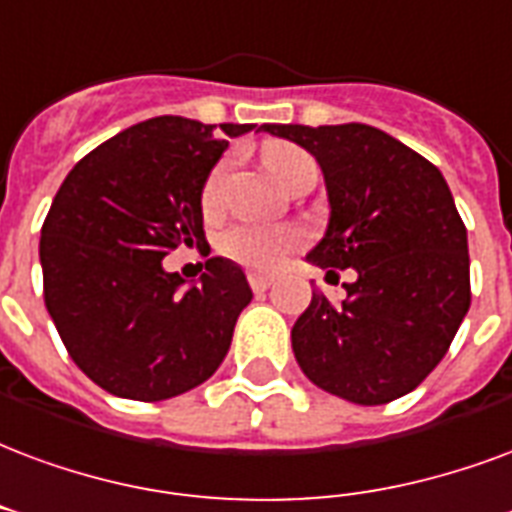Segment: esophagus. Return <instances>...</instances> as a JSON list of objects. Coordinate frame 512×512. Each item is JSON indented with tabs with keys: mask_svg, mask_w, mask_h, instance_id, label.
Instances as JSON below:
<instances>
[{
	"mask_svg": "<svg viewBox=\"0 0 512 512\" xmlns=\"http://www.w3.org/2000/svg\"><path fill=\"white\" fill-rule=\"evenodd\" d=\"M249 285H252V290H255V293H266L268 287L274 285V279L266 274H249Z\"/></svg>",
	"mask_w": 512,
	"mask_h": 512,
	"instance_id": "obj_1",
	"label": "esophagus"
}]
</instances>
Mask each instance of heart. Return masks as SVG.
Returning <instances> with one entry per match:
<instances>
[{
    "instance_id": "obj_1",
    "label": "heart",
    "mask_w": 512,
    "mask_h": 512,
    "mask_svg": "<svg viewBox=\"0 0 512 512\" xmlns=\"http://www.w3.org/2000/svg\"><path fill=\"white\" fill-rule=\"evenodd\" d=\"M263 165L274 176L282 187H287L293 176L306 165H314L304 151L287 146V143H268L263 149ZM227 162H219L217 168L211 170V176L203 184V211L214 214L222 203V187H225ZM304 244V233L298 227H266V225H238L230 227L222 241H219V252L230 257L238 266L249 268V271H260V274H271L285 263V257L295 252Z\"/></svg>"
}]
</instances>
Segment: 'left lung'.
Returning a JSON list of instances; mask_svg holds the SVG:
<instances>
[{
	"label": "left lung",
	"instance_id": "obj_1",
	"mask_svg": "<svg viewBox=\"0 0 512 512\" xmlns=\"http://www.w3.org/2000/svg\"><path fill=\"white\" fill-rule=\"evenodd\" d=\"M323 170L331 219L306 255L320 268H355L331 304L293 325L301 372L352 404H388L418 388L448 352L469 309L467 227L448 181L418 151L369 124H266Z\"/></svg>",
	"mask_w": 512,
	"mask_h": 512
}]
</instances>
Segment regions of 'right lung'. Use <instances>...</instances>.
<instances>
[{
  "label": "right lung",
  "instance_id": "1",
  "mask_svg": "<svg viewBox=\"0 0 512 512\" xmlns=\"http://www.w3.org/2000/svg\"><path fill=\"white\" fill-rule=\"evenodd\" d=\"M255 124L157 116L100 143L56 192L40 233L43 295L70 358L102 391L162 401L206 382L225 361L244 271L208 257L184 290L162 268L176 246H206L203 184L227 138Z\"/></svg>",
  "mask_w": 512,
  "mask_h": 512
}]
</instances>
